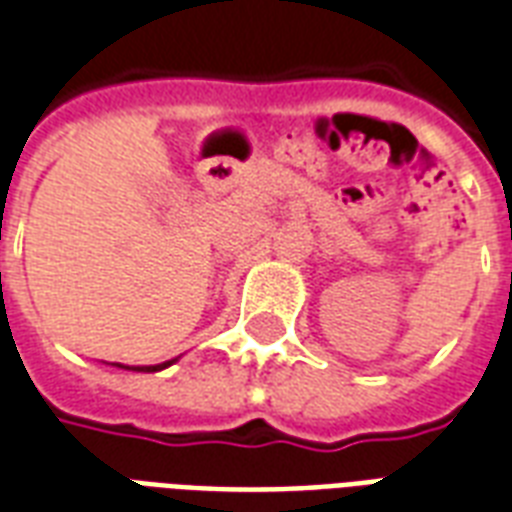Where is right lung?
I'll list each match as a JSON object with an SVG mask.
<instances>
[{
  "label": "right lung",
  "instance_id": "right-lung-1",
  "mask_svg": "<svg viewBox=\"0 0 512 512\" xmlns=\"http://www.w3.org/2000/svg\"><path fill=\"white\" fill-rule=\"evenodd\" d=\"M173 361L168 363H157V366H121V363H116L119 369H132V372H160V369H165V366H170Z\"/></svg>",
  "mask_w": 512,
  "mask_h": 512
}]
</instances>
